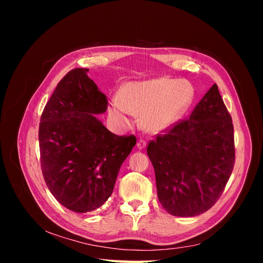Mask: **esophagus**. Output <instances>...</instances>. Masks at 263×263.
<instances>
[{
	"label": "esophagus",
	"mask_w": 263,
	"mask_h": 263,
	"mask_svg": "<svg viewBox=\"0 0 263 263\" xmlns=\"http://www.w3.org/2000/svg\"><path fill=\"white\" fill-rule=\"evenodd\" d=\"M146 145H147V142L145 141V140H139L138 142H137V148L139 149V150H142V149H145L146 148Z\"/></svg>",
	"instance_id": "esophagus-1"
}]
</instances>
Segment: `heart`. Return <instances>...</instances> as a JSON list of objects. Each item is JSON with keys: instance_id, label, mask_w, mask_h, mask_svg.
Instances as JSON below:
<instances>
[{"instance_id": "1", "label": "heart", "mask_w": 263, "mask_h": 263, "mask_svg": "<svg viewBox=\"0 0 263 263\" xmlns=\"http://www.w3.org/2000/svg\"><path fill=\"white\" fill-rule=\"evenodd\" d=\"M195 89L186 80L157 78L124 84L119 97L109 102L110 118L119 126L129 125L133 114L151 134L170 130L192 105Z\"/></svg>"}]
</instances>
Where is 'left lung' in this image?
<instances>
[{
  "instance_id": "8db88e82",
  "label": "left lung",
  "mask_w": 263,
  "mask_h": 263,
  "mask_svg": "<svg viewBox=\"0 0 263 263\" xmlns=\"http://www.w3.org/2000/svg\"><path fill=\"white\" fill-rule=\"evenodd\" d=\"M159 202L173 216L209 211L224 191L235 163L232 116L214 84L189 119L151 140Z\"/></svg>"
}]
</instances>
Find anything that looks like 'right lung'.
<instances>
[{
    "label": "right lung",
    "mask_w": 263,
    "mask_h": 263,
    "mask_svg": "<svg viewBox=\"0 0 263 263\" xmlns=\"http://www.w3.org/2000/svg\"><path fill=\"white\" fill-rule=\"evenodd\" d=\"M69 71L47 103L39 124L43 176L51 194L76 213L97 210L112 195L121 165L136 137L117 136L95 116L107 100L87 77Z\"/></svg>",
    "instance_id": "add662e5"
}]
</instances>
